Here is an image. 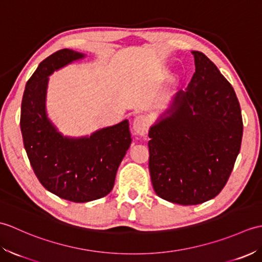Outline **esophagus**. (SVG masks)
I'll return each instance as SVG.
<instances>
[{
    "label": "esophagus",
    "mask_w": 262,
    "mask_h": 262,
    "mask_svg": "<svg viewBox=\"0 0 262 262\" xmlns=\"http://www.w3.org/2000/svg\"><path fill=\"white\" fill-rule=\"evenodd\" d=\"M148 119L145 116H137L133 122V129L136 135L144 136L148 130Z\"/></svg>",
    "instance_id": "esophagus-1"
}]
</instances>
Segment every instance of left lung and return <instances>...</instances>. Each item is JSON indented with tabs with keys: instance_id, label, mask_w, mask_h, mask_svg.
<instances>
[{
	"instance_id": "8db88e82",
	"label": "left lung",
	"mask_w": 262,
	"mask_h": 262,
	"mask_svg": "<svg viewBox=\"0 0 262 262\" xmlns=\"http://www.w3.org/2000/svg\"><path fill=\"white\" fill-rule=\"evenodd\" d=\"M191 53L196 71L190 83L148 132L154 191L180 205L202 204L222 191L243 135L234 89L206 55Z\"/></svg>"
}]
</instances>
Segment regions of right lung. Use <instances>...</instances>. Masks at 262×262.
I'll return each mask as SVG.
<instances>
[{
    "label": "right lung",
    "mask_w": 262,
    "mask_h": 262,
    "mask_svg": "<svg viewBox=\"0 0 262 262\" xmlns=\"http://www.w3.org/2000/svg\"><path fill=\"white\" fill-rule=\"evenodd\" d=\"M84 57L60 49L39 64L22 97L20 127L32 170L48 191L74 203L96 200L113 190L117 170L132 143L128 120L72 138L57 132L46 113L48 76Z\"/></svg>",
    "instance_id": "1"
}]
</instances>
